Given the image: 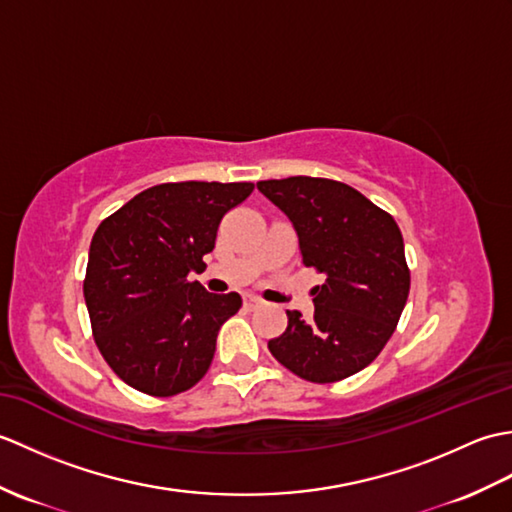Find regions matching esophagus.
Wrapping results in <instances>:
<instances>
[{
	"label": "esophagus",
	"instance_id": "34e87169",
	"mask_svg": "<svg viewBox=\"0 0 512 512\" xmlns=\"http://www.w3.org/2000/svg\"><path fill=\"white\" fill-rule=\"evenodd\" d=\"M262 299H259V297H255V295H246L244 297V308L246 310H255V308H259V306H262Z\"/></svg>",
	"mask_w": 512,
	"mask_h": 512
}]
</instances>
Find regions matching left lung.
I'll use <instances>...</instances> for the list:
<instances>
[{"label":"left lung","instance_id":"left-lung-1","mask_svg":"<svg viewBox=\"0 0 512 512\" xmlns=\"http://www.w3.org/2000/svg\"><path fill=\"white\" fill-rule=\"evenodd\" d=\"M257 189L284 211L299 235L303 266L323 275L314 317L288 314L268 341L277 361L310 383H336L361 372L394 334L411 286L405 244L394 217L350 184L292 176Z\"/></svg>","mask_w":512,"mask_h":512}]
</instances>
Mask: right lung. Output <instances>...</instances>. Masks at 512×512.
Returning a JSON list of instances; mask_svg holds the SVG:
<instances>
[{
	"instance_id": "right-lung-1",
	"label": "right lung",
	"mask_w": 512,
	"mask_h": 512,
	"mask_svg": "<svg viewBox=\"0 0 512 512\" xmlns=\"http://www.w3.org/2000/svg\"><path fill=\"white\" fill-rule=\"evenodd\" d=\"M253 189V182L156 184L96 228L83 297L96 347L129 387L169 398L209 372L217 332L242 297L213 295L187 275L204 268L222 217Z\"/></svg>"
}]
</instances>
